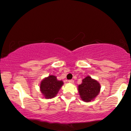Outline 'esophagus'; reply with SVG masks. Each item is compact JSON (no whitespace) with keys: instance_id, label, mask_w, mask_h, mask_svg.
Here are the masks:
<instances>
[{"instance_id":"34e87169","label":"esophagus","mask_w":131,"mask_h":131,"mask_svg":"<svg viewBox=\"0 0 131 131\" xmlns=\"http://www.w3.org/2000/svg\"><path fill=\"white\" fill-rule=\"evenodd\" d=\"M68 82H69V83H71V84H73L74 81L73 80V79H71V80H69V81H68Z\"/></svg>"}]
</instances>
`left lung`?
I'll list each match as a JSON object with an SVG mask.
<instances>
[{
    "label": "left lung",
    "mask_w": 131,
    "mask_h": 131,
    "mask_svg": "<svg viewBox=\"0 0 131 131\" xmlns=\"http://www.w3.org/2000/svg\"><path fill=\"white\" fill-rule=\"evenodd\" d=\"M101 85L95 79L88 76L82 80L81 84L78 86V91L83 101L91 102L99 94Z\"/></svg>",
    "instance_id": "8db88e82"
}]
</instances>
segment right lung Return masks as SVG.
Listing matches in <instances>:
<instances>
[{
	"mask_svg": "<svg viewBox=\"0 0 131 131\" xmlns=\"http://www.w3.org/2000/svg\"><path fill=\"white\" fill-rule=\"evenodd\" d=\"M62 81H58L53 75H49L45 78L40 83V91L46 99H52L58 94L63 85Z\"/></svg>",
	"mask_w": 131,
	"mask_h": 131,
	"instance_id": "obj_1",
	"label": "right lung"
}]
</instances>
